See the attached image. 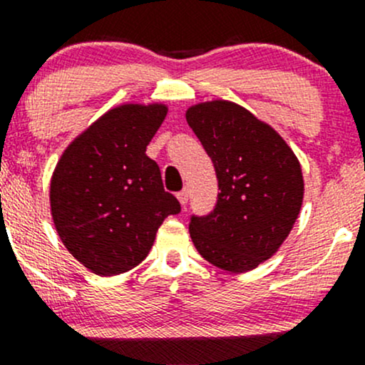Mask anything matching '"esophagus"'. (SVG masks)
Listing matches in <instances>:
<instances>
[{"label": "esophagus", "mask_w": 365, "mask_h": 365, "mask_svg": "<svg viewBox=\"0 0 365 365\" xmlns=\"http://www.w3.org/2000/svg\"><path fill=\"white\" fill-rule=\"evenodd\" d=\"M187 198H190V193H187V190H182V191H179V193H178V200H179V203H181V205H186Z\"/></svg>", "instance_id": "1"}]
</instances>
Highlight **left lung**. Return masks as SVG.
Segmentation results:
<instances>
[{
  "label": "left lung",
  "mask_w": 365,
  "mask_h": 365,
  "mask_svg": "<svg viewBox=\"0 0 365 365\" xmlns=\"http://www.w3.org/2000/svg\"><path fill=\"white\" fill-rule=\"evenodd\" d=\"M186 121L212 160L221 190L212 212L191 219V240L210 264L250 272L280 249L299 215V160L272 125L231 101L190 106Z\"/></svg>",
  "instance_id": "8db88e82"
}]
</instances>
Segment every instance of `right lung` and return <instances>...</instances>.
Instances as JSON below:
<instances>
[{
    "mask_svg": "<svg viewBox=\"0 0 365 365\" xmlns=\"http://www.w3.org/2000/svg\"><path fill=\"white\" fill-rule=\"evenodd\" d=\"M167 113L163 103L116 106L74 137L53 168V226L69 254L96 275L135 268L163 219L181 212L146 156Z\"/></svg>",
    "mask_w": 365,
    "mask_h": 365,
    "instance_id": "obj_1",
    "label": "right lung"
}]
</instances>
